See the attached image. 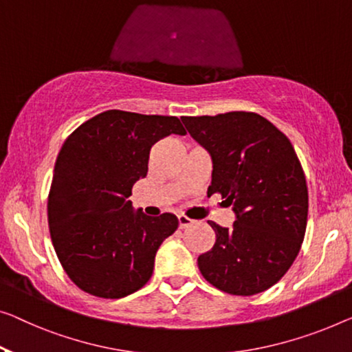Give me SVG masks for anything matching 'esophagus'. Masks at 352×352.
Segmentation results:
<instances>
[{
    "instance_id": "34e87169",
    "label": "esophagus",
    "mask_w": 352,
    "mask_h": 352,
    "mask_svg": "<svg viewBox=\"0 0 352 352\" xmlns=\"http://www.w3.org/2000/svg\"><path fill=\"white\" fill-rule=\"evenodd\" d=\"M192 223H194V219L185 217V214H178V226H180V229H185L188 226H191Z\"/></svg>"
}]
</instances>
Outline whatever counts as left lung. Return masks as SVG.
Here are the masks:
<instances>
[{"instance_id": "8db88e82", "label": "left lung", "mask_w": 352, "mask_h": 352, "mask_svg": "<svg viewBox=\"0 0 352 352\" xmlns=\"http://www.w3.org/2000/svg\"><path fill=\"white\" fill-rule=\"evenodd\" d=\"M213 162L207 194L232 206V228L208 221L213 248L197 258L202 276L232 296H254L281 280L305 237L308 190L296 150L254 112L182 117Z\"/></svg>"}]
</instances>
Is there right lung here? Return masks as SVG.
<instances>
[{"mask_svg": "<svg viewBox=\"0 0 352 352\" xmlns=\"http://www.w3.org/2000/svg\"><path fill=\"white\" fill-rule=\"evenodd\" d=\"M170 134H186L177 117L106 110L63 144L47 217L55 253L82 291L122 298L151 278L156 251L178 219L135 212L128 197L148 172L151 145Z\"/></svg>", "mask_w": 352, "mask_h": 352, "instance_id": "obj_1", "label": "right lung"}]
</instances>
